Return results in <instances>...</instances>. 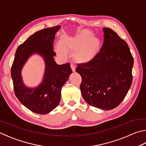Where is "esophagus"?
Here are the masks:
<instances>
[{"mask_svg":"<svg viewBox=\"0 0 146 146\" xmlns=\"http://www.w3.org/2000/svg\"><path fill=\"white\" fill-rule=\"evenodd\" d=\"M71 70H72L73 72H75V66L73 64H71Z\"/></svg>","mask_w":146,"mask_h":146,"instance_id":"1","label":"esophagus"}]
</instances>
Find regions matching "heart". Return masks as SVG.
<instances>
[{"label": "heart", "mask_w": 146, "mask_h": 146, "mask_svg": "<svg viewBox=\"0 0 146 146\" xmlns=\"http://www.w3.org/2000/svg\"><path fill=\"white\" fill-rule=\"evenodd\" d=\"M59 44L55 46V51L59 56L64 57L66 52H75V61L86 64L96 57L101 47V41L91 31L86 30L73 37L62 36Z\"/></svg>", "instance_id": "b5f03b06"}]
</instances>
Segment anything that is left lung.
I'll use <instances>...</instances> for the list:
<instances>
[{"instance_id": "left-lung-1", "label": "left lung", "mask_w": 146, "mask_h": 146, "mask_svg": "<svg viewBox=\"0 0 146 146\" xmlns=\"http://www.w3.org/2000/svg\"><path fill=\"white\" fill-rule=\"evenodd\" d=\"M104 41L100 52L90 62L79 64L80 91L90 105L109 110L123 102L132 83L133 57L126 42L115 32L103 28Z\"/></svg>"}]
</instances>
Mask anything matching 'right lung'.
<instances>
[{
	"label": "right lung",
	"instance_id": "add662e5",
	"mask_svg": "<svg viewBox=\"0 0 146 146\" xmlns=\"http://www.w3.org/2000/svg\"><path fill=\"white\" fill-rule=\"evenodd\" d=\"M60 25L36 32L18 46L11 66V75L15 94L20 103L32 112L46 114L56 108L60 100L62 86L72 73L70 63L59 65L54 57L55 35ZM38 53L46 62L43 81L34 88H29L23 83L21 71L29 57Z\"/></svg>",
	"mask_w": 146,
	"mask_h": 146
}]
</instances>
